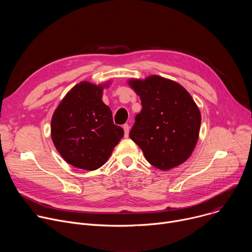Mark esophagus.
I'll use <instances>...</instances> for the list:
<instances>
[{
	"label": "esophagus",
	"mask_w": 252,
	"mask_h": 252,
	"mask_svg": "<svg viewBox=\"0 0 252 252\" xmlns=\"http://www.w3.org/2000/svg\"><path fill=\"white\" fill-rule=\"evenodd\" d=\"M123 128L125 130V137H127L128 136V132H129V126L127 124H126V125L123 126Z\"/></svg>",
	"instance_id": "esophagus-1"
}]
</instances>
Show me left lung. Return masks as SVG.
<instances>
[{"mask_svg":"<svg viewBox=\"0 0 252 252\" xmlns=\"http://www.w3.org/2000/svg\"><path fill=\"white\" fill-rule=\"evenodd\" d=\"M128 85L142 106L129 137L158 169L168 170L185 162L196 146L201 123L191 95L176 82L156 75L129 80Z\"/></svg>","mask_w":252,"mask_h":252,"instance_id":"1","label":"left lung"}]
</instances>
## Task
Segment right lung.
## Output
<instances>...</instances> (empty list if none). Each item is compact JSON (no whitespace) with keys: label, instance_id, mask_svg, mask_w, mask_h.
I'll return each instance as SVG.
<instances>
[{"label":"right lung","instance_id":"add662e5","mask_svg":"<svg viewBox=\"0 0 252 252\" xmlns=\"http://www.w3.org/2000/svg\"><path fill=\"white\" fill-rule=\"evenodd\" d=\"M105 85L81 82L71 89L56 109L51 135L62 158L70 165L86 170L102 166L124 136L103 103Z\"/></svg>","mask_w":252,"mask_h":252}]
</instances>
